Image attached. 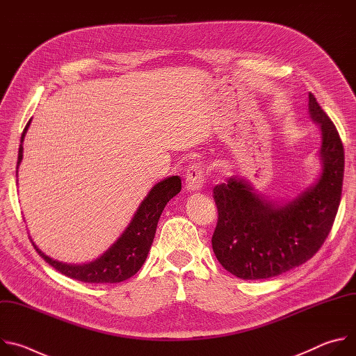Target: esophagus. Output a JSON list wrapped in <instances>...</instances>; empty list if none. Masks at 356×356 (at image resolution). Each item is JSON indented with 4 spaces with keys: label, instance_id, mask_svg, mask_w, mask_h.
Masks as SVG:
<instances>
[{
    "label": "esophagus",
    "instance_id": "1",
    "mask_svg": "<svg viewBox=\"0 0 356 356\" xmlns=\"http://www.w3.org/2000/svg\"><path fill=\"white\" fill-rule=\"evenodd\" d=\"M206 166L201 163H193L186 172V187L190 191L201 190L206 180Z\"/></svg>",
    "mask_w": 356,
    "mask_h": 356
}]
</instances>
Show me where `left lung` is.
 <instances>
[{"instance_id":"8db88e82","label":"left lung","mask_w":356,"mask_h":356,"mask_svg":"<svg viewBox=\"0 0 356 356\" xmlns=\"http://www.w3.org/2000/svg\"><path fill=\"white\" fill-rule=\"evenodd\" d=\"M309 110L323 132V175L313 187L282 207L257 195L239 177L213 190L218 210L213 249L222 268L236 277L268 279L302 265L316 255L332 228L342 193L343 146L312 92Z\"/></svg>"}]
</instances>
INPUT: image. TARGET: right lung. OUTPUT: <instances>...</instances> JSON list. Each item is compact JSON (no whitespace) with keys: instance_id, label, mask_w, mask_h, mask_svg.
Instances as JSON below:
<instances>
[{"instance_id":"right-lung-1","label":"right lung","mask_w":356,"mask_h":356,"mask_svg":"<svg viewBox=\"0 0 356 356\" xmlns=\"http://www.w3.org/2000/svg\"><path fill=\"white\" fill-rule=\"evenodd\" d=\"M31 121L26 124L21 143L25 138ZM22 145L18 152V166L22 161ZM17 166V169H18ZM18 173V170H17ZM181 190V179L179 176H172L156 186L152 187L149 194L140 202L131 224L118 238V241L104 253L103 257L97 258L94 262L86 265H67L50 259L42 253L33 243L36 252L62 275L80 280L84 283H120L131 276H134L145 264L147 252L154 242L158 221L165 206Z\"/></svg>"}]
</instances>
